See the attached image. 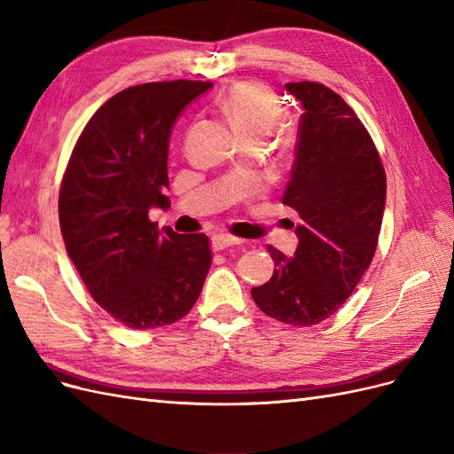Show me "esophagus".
Listing matches in <instances>:
<instances>
[{
	"label": "esophagus",
	"instance_id": "obj_1",
	"mask_svg": "<svg viewBox=\"0 0 454 454\" xmlns=\"http://www.w3.org/2000/svg\"><path fill=\"white\" fill-rule=\"evenodd\" d=\"M239 244H242V240L232 235H227V232H217V235L212 237V248L215 252L225 250L229 246H239Z\"/></svg>",
	"mask_w": 454,
	"mask_h": 454
}]
</instances>
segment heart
Segmentation results:
<instances>
[{
  "mask_svg": "<svg viewBox=\"0 0 454 454\" xmlns=\"http://www.w3.org/2000/svg\"><path fill=\"white\" fill-rule=\"evenodd\" d=\"M219 106L246 142L265 138L282 115L278 96L255 81H239L222 96Z\"/></svg>",
  "mask_w": 454,
  "mask_h": 454,
  "instance_id": "b5f03b06",
  "label": "heart"
}]
</instances>
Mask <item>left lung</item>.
<instances>
[{
    "label": "left lung",
    "mask_w": 454,
    "mask_h": 454,
    "mask_svg": "<svg viewBox=\"0 0 454 454\" xmlns=\"http://www.w3.org/2000/svg\"><path fill=\"white\" fill-rule=\"evenodd\" d=\"M286 90L305 109L282 197L299 214V244L294 257L267 246L274 272L252 297L270 318L307 327L345 305L373 259L387 174L367 129L337 92L314 81Z\"/></svg>",
    "instance_id": "obj_1"
}]
</instances>
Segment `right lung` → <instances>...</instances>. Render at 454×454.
Segmentation results:
<instances>
[{
  "mask_svg": "<svg viewBox=\"0 0 454 454\" xmlns=\"http://www.w3.org/2000/svg\"><path fill=\"white\" fill-rule=\"evenodd\" d=\"M210 87L177 79L117 92L87 122L62 177L67 255L96 303L140 332L182 320L212 263L202 232L159 231L149 219V208L170 206L164 189L174 122Z\"/></svg>",
  "mask_w": 454,
  "mask_h": 454,
  "instance_id": "obj_1",
  "label": "right lung"
}]
</instances>
